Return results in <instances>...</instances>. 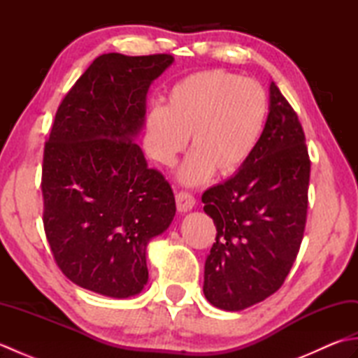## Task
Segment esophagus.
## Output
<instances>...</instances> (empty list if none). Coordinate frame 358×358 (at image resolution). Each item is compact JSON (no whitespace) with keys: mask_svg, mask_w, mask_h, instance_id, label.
Segmentation results:
<instances>
[{"mask_svg":"<svg viewBox=\"0 0 358 358\" xmlns=\"http://www.w3.org/2000/svg\"><path fill=\"white\" fill-rule=\"evenodd\" d=\"M175 200H177V209L180 212H187L195 206L194 195L186 192V191H181L177 195H175Z\"/></svg>","mask_w":358,"mask_h":358,"instance_id":"esophagus-1","label":"esophagus"}]
</instances>
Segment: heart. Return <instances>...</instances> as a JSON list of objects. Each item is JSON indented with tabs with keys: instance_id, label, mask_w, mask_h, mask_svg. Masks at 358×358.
<instances>
[{
	"instance_id": "obj_1",
	"label": "heart",
	"mask_w": 358,
	"mask_h": 358,
	"mask_svg": "<svg viewBox=\"0 0 358 358\" xmlns=\"http://www.w3.org/2000/svg\"><path fill=\"white\" fill-rule=\"evenodd\" d=\"M268 117L260 83L223 69L195 72L173 85L166 108L154 106L146 118V148L152 159L171 167L186 149L194 150L180 178L200 185L215 172L229 177L252 155Z\"/></svg>"
}]
</instances>
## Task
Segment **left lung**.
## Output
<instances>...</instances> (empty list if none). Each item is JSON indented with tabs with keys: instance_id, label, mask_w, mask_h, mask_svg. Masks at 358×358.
Listing matches in <instances>:
<instances>
[{
	"instance_id": "obj_1",
	"label": "left lung",
	"mask_w": 358,
	"mask_h": 358,
	"mask_svg": "<svg viewBox=\"0 0 358 358\" xmlns=\"http://www.w3.org/2000/svg\"><path fill=\"white\" fill-rule=\"evenodd\" d=\"M269 89V115L252 155L201 196L217 227L203 292L224 310H241L277 292L305 234L310 175L305 132L275 83Z\"/></svg>"
}]
</instances>
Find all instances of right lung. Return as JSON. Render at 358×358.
Returning <instances> with one entry per match:
<instances>
[{
  "label": "right lung",
  "instance_id": "right-lung-1",
  "mask_svg": "<svg viewBox=\"0 0 358 358\" xmlns=\"http://www.w3.org/2000/svg\"><path fill=\"white\" fill-rule=\"evenodd\" d=\"M172 62L169 53L95 58L44 143L43 223L53 260L72 283L113 299L143 291L148 243L175 215L169 181L134 141L150 83Z\"/></svg>",
  "mask_w": 358,
  "mask_h": 358
}]
</instances>
